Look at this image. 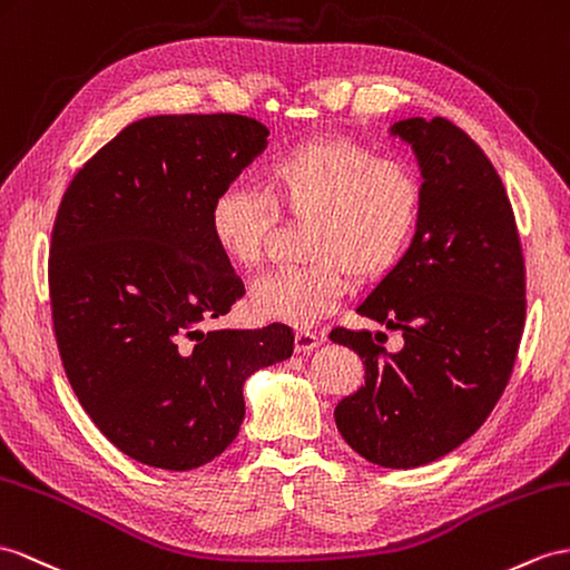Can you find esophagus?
<instances>
[{
    "label": "esophagus",
    "instance_id": "1",
    "mask_svg": "<svg viewBox=\"0 0 570 570\" xmlns=\"http://www.w3.org/2000/svg\"><path fill=\"white\" fill-rule=\"evenodd\" d=\"M318 343H322V336H318V333H312V331H297L295 333V351L297 353H309V351L316 348Z\"/></svg>",
    "mask_w": 570,
    "mask_h": 570
}]
</instances>
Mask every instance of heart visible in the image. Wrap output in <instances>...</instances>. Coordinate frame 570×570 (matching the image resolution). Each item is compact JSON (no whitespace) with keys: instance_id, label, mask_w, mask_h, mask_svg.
Returning a JSON list of instances; mask_svg holds the SVG:
<instances>
[{"instance_id":"b5f03b06","label":"heart","mask_w":570,"mask_h":570,"mask_svg":"<svg viewBox=\"0 0 570 570\" xmlns=\"http://www.w3.org/2000/svg\"><path fill=\"white\" fill-rule=\"evenodd\" d=\"M261 188L232 184L207 207L217 252L254 268L277 217L304 219L297 268L254 285L252 312L261 322L309 328L338 309L345 273L367 283L404 254L421 219L423 186L406 161L382 159L351 140H312L289 147L263 169Z\"/></svg>"}]
</instances>
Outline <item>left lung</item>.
Listing matches in <instances>:
<instances>
[{"label": "left lung", "mask_w": 570, "mask_h": 570, "mask_svg": "<svg viewBox=\"0 0 570 570\" xmlns=\"http://www.w3.org/2000/svg\"><path fill=\"white\" fill-rule=\"evenodd\" d=\"M390 135L419 159L421 219L355 312L404 345L390 353L365 328L331 331L365 365V384L333 419L367 462L411 469L460 448L501 399L524 326V261L503 180L464 130L406 118Z\"/></svg>", "instance_id": "obj_1"}]
</instances>
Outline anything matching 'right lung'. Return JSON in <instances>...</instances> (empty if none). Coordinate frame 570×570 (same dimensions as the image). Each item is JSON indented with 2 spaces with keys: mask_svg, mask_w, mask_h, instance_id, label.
Here are the masks:
<instances>
[{
  "mask_svg": "<svg viewBox=\"0 0 570 570\" xmlns=\"http://www.w3.org/2000/svg\"><path fill=\"white\" fill-rule=\"evenodd\" d=\"M266 137L234 114L142 118L62 196L48 268L55 338L79 404L135 462H213L239 435L246 380L293 355L285 324L198 328L244 295L207 207Z\"/></svg>",
  "mask_w": 570,
  "mask_h": 570,
  "instance_id": "add662e5",
  "label": "right lung"
}]
</instances>
